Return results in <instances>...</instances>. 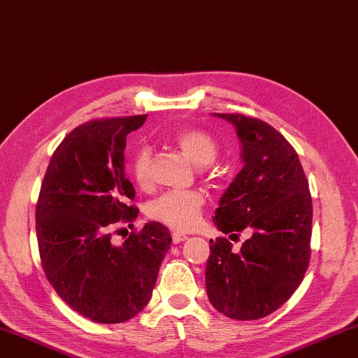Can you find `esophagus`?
Listing matches in <instances>:
<instances>
[{
    "instance_id": "1",
    "label": "esophagus",
    "mask_w": 358,
    "mask_h": 358,
    "mask_svg": "<svg viewBox=\"0 0 358 358\" xmlns=\"http://www.w3.org/2000/svg\"><path fill=\"white\" fill-rule=\"evenodd\" d=\"M187 237H186V234H183V232H173L172 234V241L175 245L177 243H181V241H185Z\"/></svg>"
}]
</instances>
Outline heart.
<instances>
[{"label":"heart","instance_id":"1","mask_svg":"<svg viewBox=\"0 0 358 358\" xmlns=\"http://www.w3.org/2000/svg\"><path fill=\"white\" fill-rule=\"evenodd\" d=\"M172 143L196 166H207L217 156V143L208 132L196 128L180 129L172 136ZM151 153L147 147L132 156L129 172L134 183L147 189L150 186ZM205 196L201 191H171L148 205L151 220L177 230H191L201 221Z\"/></svg>","mask_w":358,"mask_h":358}]
</instances>
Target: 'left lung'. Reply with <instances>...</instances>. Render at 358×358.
<instances>
[{
	"label": "left lung",
	"mask_w": 358,
	"mask_h": 358,
	"mask_svg": "<svg viewBox=\"0 0 358 358\" xmlns=\"http://www.w3.org/2000/svg\"><path fill=\"white\" fill-rule=\"evenodd\" d=\"M230 121L241 142L243 169L222 194L213 221L222 234H252L240 251L210 240L205 268L208 300L224 316L254 320L284 305L310 265L313 202L299 155L281 132L241 113Z\"/></svg>",
	"instance_id": "8db88e82"
}]
</instances>
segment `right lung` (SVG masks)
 Wrapping results in <instances>:
<instances>
[{"mask_svg": "<svg viewBox=\"0 0 358 358\" xmlns=\"http://www.w3.org/2000/svg\"><path fill=\"white\" fill-rule=\"evenodd\" d=\"M147 115L87 121L53 153L36 203V235L48 282L72 310L98 324L137 316L151 299L172 237L159 222L112 243L117 224L136 221L124 177L126 136Z\"/></svg>", "mask_w": 358, "mask_h": 358, "instance_id": "obj_1", "label": "right lung"}]
</instances>
